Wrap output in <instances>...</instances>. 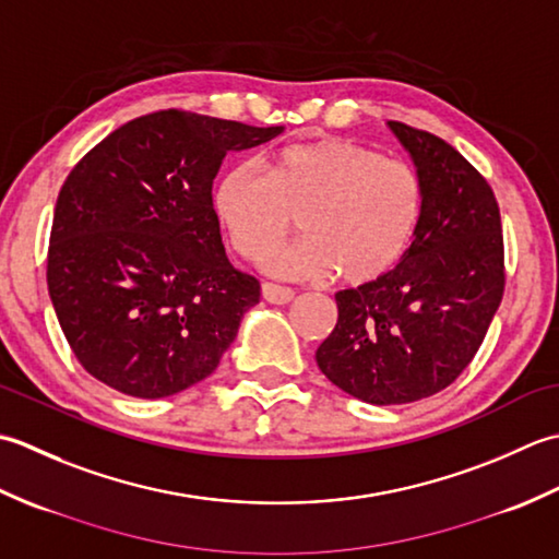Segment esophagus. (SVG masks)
I'll return each instance as SVG.
<instances>
[{
    "label": "esophagus",
    "instance_id": "obj_1",
    "mask_svg": "<svg viewBox=\"0 0 559 559\" xmlns=\"http://www.w3.org/2000/svg\"><path fill=\"white\" fill-rule=\"evenodd\" d=\"M261 295L271 305H288L295 298V290L276 286V283H261Z\"/></svg>",
    "mask_w": 559,
    "mask_h": 559
}]
</instances>
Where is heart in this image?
Returning <instances> with one entry per match:
<instances>
[{
	"mask_svg": "<svg viewBox=\"0 0 559 559\" xmlns=\"http://www.w3.org/2000/svg\"><path fill=\"white\" fill-rule=\"evenodd\" d=\"M420 180L408 163L353 139H319L273 153L269 173L233 165L213 189V211L233 249L261 261L299 216L304 237L266 259L281 278L365 283L396 264L420 218Z\"/></svg>",
	"mask_w": 559,
	"mask_h": 559,
	"instance_id": "1",
	"label": "heart"
}]
</instances>
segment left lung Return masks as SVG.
Returning <instances> with one entry per match:
<instances>
[{
  "mask_svg": "<svg viewBox=\"0 0 559 559\" xmlns=\"http://www.w3.org/2000/svg\"><path fill=\"white\" fill-rule=\"evenodd\" d=\"M418 168L423 204L394 269L336 293L317 348L329 382L374 406L413 403L466 370L504 295L500 206L488 180L425 129L389 122Z\"/></svg>",
  "mask_w": 559,
  "mask_h": 559,
  "instance_id": "1",
  "label": "left lung"
}]
</instances>
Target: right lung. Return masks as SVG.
Wrapping results in <instances>:
<instances>
[{"instance_id":"right-lung-1","label":"right lung","mask_w":559,"mask_h":559,"mask_svg":"<svg viewBox=\"0 0 559 559\" xmlns=\"http://www.w3.org/2000/svg\"><path fill=\"white\" fill-rule=\"evenodd\" d=\"M281 127L158 110L115 129L59 189L47 290L83 370L127 396L206 379L259 302L221 242L213 177Z\"/></svg>"}]
</instances>
